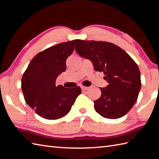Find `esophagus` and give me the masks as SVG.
Wrapping results in <instances>:
<instances>
[{"label": "esophagus", "mask_w": 159, "mask_h": 159, "mask_svg": "<svg viewBox=\"0 0 159 159\" xmlns=\"http://www.w3.org/2000/svg\"><path fill=\"white\" fill-rule=\"evenodd\" d=\"M89 89L88 87H84V86H81V89H82V91H87V89Z\"/></svg>", "instance_id": "34e87169"}]
</instances>
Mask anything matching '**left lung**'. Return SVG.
Wrapping results in <instances>:
<instances>
[{"label":"left lung","mask_w":159,"mask_h":159,"mask_svg":"<svg viewBox=\"0 0 159 159\" xmlns=\"http://www.w3.org/2000/svg\"><path fill=\"white\" fill-rule=\"evenodd\" d=\"M76 52L91 61L95 71L103 72L109 84L100 88L101 95L94 101L95 110L105 118L123 117L136 102L141 88L138 65L116 45L97 41L76 39Z\"/></svg>","instance_id":"8db88e82"}]
</instances>
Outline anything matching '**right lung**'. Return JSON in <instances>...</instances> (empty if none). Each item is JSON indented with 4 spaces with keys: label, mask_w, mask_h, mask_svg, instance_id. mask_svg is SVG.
<instances>
[{
    "label": "right lung",
    "mask_w": 159,
    "mask_h": 159,
    "mask_svg": "<svg viewBox=\"0 0 159 159\" xmlns=\"http://www.w3.org/2000/svg\"><path fill=\"white\" fill-rule=\"evenodd\" d=\"M76 40L60 43L39 52L31 60L21 79L24 98L43 118L57 120L66 116L81 93L79 87L56 85V80L66 70V60L75 50Z\"/></svg>",
    "instance_id": "right-lung-1"
}]
</instances>
